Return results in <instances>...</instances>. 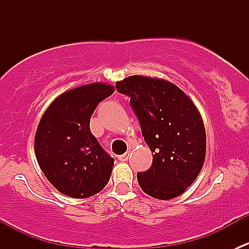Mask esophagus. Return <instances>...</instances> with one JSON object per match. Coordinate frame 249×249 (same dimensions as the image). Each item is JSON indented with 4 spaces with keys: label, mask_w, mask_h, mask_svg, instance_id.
Listing matches in <instances>:
<instances>
[{
    "label": "esophagus",
    "mask_w": 249,
    "mask_h": 249,
    "mask_svg": "<svg viewBox=\"0 0 249 249\" xmlns=\"http://www.w3.org/2000/svg\"><path fill=\"white\" fill-rule=\"evenodd\" d=\"M129 155H130V153L126 152L125 154L119 155V157H118V159H119L120 161H127V159H129Z\"/></svg>",
    "instance_id": "1"
}]
</instances>
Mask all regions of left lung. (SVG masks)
<instances>
[{
	"label": "left lung",
	"mask_w": 249,
	"mask_h": 249,
	"mask_svg": "<svg viewBox=\"0 0 249 249\" xmlns=\"http://www.w3.org/2000/svg\"><path fill=\"white\" fill-rule=\"evenodd\" d=\"M130 97L153 164L137 173L141 189L159 200L179 196L201 171L206 131L201 114L177 85L161 78L130 76L115 83Z\"/></svg>",
	"instance_id": "8db88e82"
}]
</instances>
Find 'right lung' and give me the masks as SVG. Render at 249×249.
<instances>
[{
    "label": "right lung",
    "instance_id": "1",
    "mask_svg": "<svg viewBox=\"0 0 249 249\" xmlns=\"http://www.w3.org/2000/svg\"><path fill=\"white\" fill-rule=\"evenodd\" d=\"M114 87L91 83L65 91L42 115L35 153L42 172L61 194L85 199L108 183L114 159L90 131V118Z\"/></svg>",
    "mask_w": 249,
    "mask_h": 249
}]
</instances>
